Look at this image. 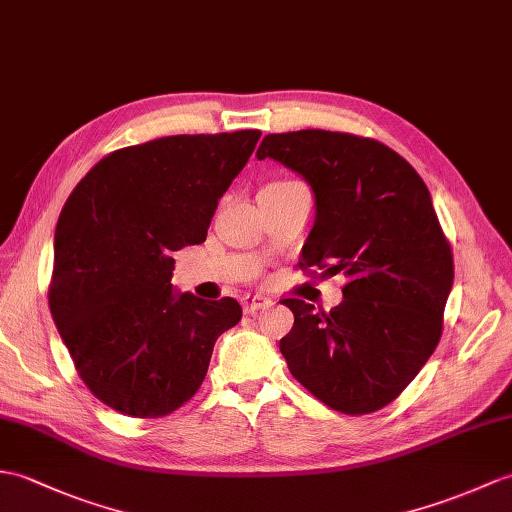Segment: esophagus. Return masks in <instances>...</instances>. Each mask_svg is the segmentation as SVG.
<instances>
[{"label":"esophagus","instance_id":"34e87169","mask_svg":"<svg viewBox=\"0 0 512 512\" xmlns=\"http://www.w3.org/2000/svg\"><path fill=\"white\" fill-rule=\"evenodd\" d=\"M242 305H244L246 314H255L259 310H266V307H270L272 301L266 299V296H259V294H246L242 299Z\"/></svg>","mask_w":512,"mask_h":512}]
</instances>
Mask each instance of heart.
<instances>
[{
	"instance_id": "obj_1",
	"label": "heart",
	"mask_w": 512,
	"mask_h": 512,
	"mask_svg": "<svg viewBox=\"0 0 512 512\" xmlns=\"http://www.w3.org/2000/svg\"><path fill=\"white\" fill-rule=\"evenodd\" d=\"M281 183H285V181H281Z\"/></svg>"
}]
</instances>
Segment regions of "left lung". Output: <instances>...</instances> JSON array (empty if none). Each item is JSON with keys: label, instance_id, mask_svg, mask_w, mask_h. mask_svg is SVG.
Segmentation results:
<instances>
[{"label": "left lung", "instance_id": "left-lung-1", "mask_svg": "<svg viewBox=\"0 0 512 512\" xmlns=\"http://www.w3.org/2000/svg\"><path fill=\"white\" fill-rule=\"evenodd\" d=\"M301 174L316 198L303 270L342 272V303L316 312L285 299L294 327L279 349L331 410L366 414L399 397L443 331L454 257L423 178L375 139L329 130L266 135L257 159Z\"/></svg>", "mask_w": 512, "mask_h": 512}]
</instances>
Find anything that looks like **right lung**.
Here are the masks:
<instances>
[{
	"label": "right lung",
	"mask_w": 512,
	"mask_h": 512,
	"mask_svg": "<svg viewBox=\"0 0 512 512\" xmlns=\"http://www.w3.org/2000/svg\"><path fill=\"white\" fill-rule=\"evenodd\" d=\"M261 133L174 135L106 154L54 233L50 312L82 382L106 406L157 419L196 395L213 344L240 323L231 296L174 292V251L202 244Z\"/></svg>",
	"instance_id": "1"
}]
</instances>
